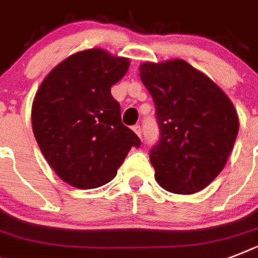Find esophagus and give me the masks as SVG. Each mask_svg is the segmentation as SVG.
I'll return each mask as SVG.
<instances>
[{"mask_svg":"<svg viewBox=\"0 0 258 258\" xmlns=\"http://www.w3.org/2000/svg\"><path fill=\"white\" fill-rule=\"evenodd\" d=\"M133 130H134V131H135V134H137L138 137L142 138V128H141V125H139V124L134 125Z\"/></svg>","mask_w":258,"mask_h":258,"instance_id":"obj_1","label":"esophagus"}]
</instances>
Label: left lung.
<instances>
[{
  "instance_id": "left-lung-1",
  "label": "left lung",
  "mask_w": 258,
  "mask_h": 258,
  "mask_svg": "<svg viewBox=\"0 0 258 258\" xmlns=\"http://www.w3.org/2000/svg\"><path fill=\"white\" fill-rule=\"evenodd\" d=\"M141 80L155 104L159 141L150 151L167 191L192 194L222 171L238 134L236 108L216 83L184 60L145 62Z\"/></svg>"
}]
</instances>
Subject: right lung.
<instances>
[{
	"label": "right lung",
	"mask_w": 258,
	"mask_h": 258,
	"mask_svg": "<svg viewBox=\"0 0 258 258\" xmlns=\"http://www.w3.org/2000/svg\"><path fill=\"white\" fill-rule=\"evenodd\" d=\"M128 66V58L103 49L83 50L54 67L36 93L34 138L50 167L74 187L108 183L131 147L141 146L111 95Z\"/></svg>",
	"instance_id": "add662e5"
}]
</instances>
